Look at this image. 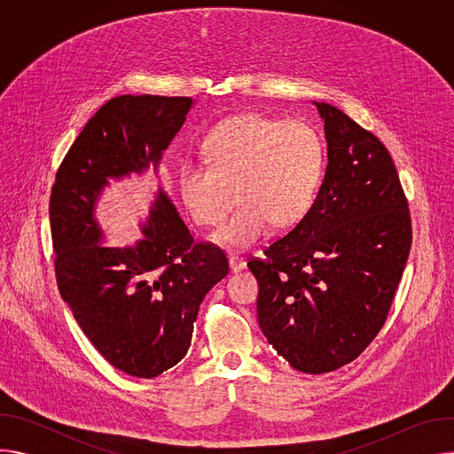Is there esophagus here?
Instances as JSON below:
<instances>
[{"instance_id": "1", "label": "esophagus", "mask_w": 454, "mask_h": 454, "mask_svg": "<svg viewBox=\"0 0 454 454\" xmlns=\"http://www.w3.org/2000/svg\"><path fill=\"white\" fill-rule=\"evenodd\" d=\"M228 264H230V271L231 273H239V271H242L246 268V262L242 261V258H239L235 254L228 256Z\"/></svg>"}]
</instances>
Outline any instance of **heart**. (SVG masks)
<instances>
[{"mask_svg":"<svg viewBox=\"0 0 454 454\" xmlns=\"http://www.w3.org/2000/svg\"><path fill=\"white\" fill-rule=\"evenodd\" d=\"M207 165L184 163L179 198L192 221L219 224L235 200L237 210L214 233L230 247L261 240L271 223L296 224L314 203L323 172V145L310 125L239 114L217 123L203 142Z\"/></svg>","mask_w":454,"mask_h":454,"instance_id":"b5f03b06","label":"heart"}]
</instances>
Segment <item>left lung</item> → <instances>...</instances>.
<instances>
[{
    "instance_id": "1",
    "label": "left lung",
    "mask_w": 454,
    "mask_h": 454,
    "mask_svg": "<svg viewBox=\"0 0 454 454\" xmlns=\"http://www.w3.org/2000/svg\"><path fill=\"white\" fill-rule=\"evenodd\" d=\"M312 104L325 129V177L303 219L247 268L268 341L293 368L325 373L380 331L408 262L411 221L386 147L341 109Z\"/></svg>"
}]
</instances>
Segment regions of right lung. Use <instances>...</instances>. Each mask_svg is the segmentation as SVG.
I'll list each match as a JSON object with an SVG mask.
<instances>
[{
  "instance_id": "1",
  "label": "right lung",
  "mask_w": 454,
  "mask_h": 454,
  "mask_svg": "<svg viewBox=\"0 0 454 454\" xmlns=\"http://www.w3.org/2000/svg\"><path fill=\"white\" fill-rule=\"evenodd\" d=\"M193 106L188 97L111 98L70 147L51 188L59 293L91 345L133 377L153 379L186 356L200 305L228 275V261L214 244H193L161 183L142 237L129 246L102 244L97 207L109 181L149 168L158 176Z\"/></svg>"
}]
</instances>
